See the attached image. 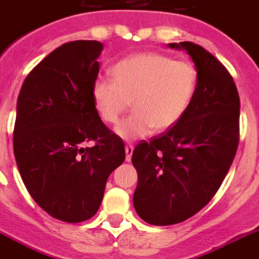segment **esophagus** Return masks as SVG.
<instances>
[{"label":"esophagus","mask_w":259,"mask_h":259,"mask_svg":"<svg viewBox=\"0 0 259 259\" xmlns=\"http://www.w3.org/2000/svg\"><path fill=\"white\" fill-rule=\"evenodd\" d=\"M132 152H134V146H132V144H127V146H125V161H131Z\"/></svg>","instance_id":"esophagus-1"}]
</instances>
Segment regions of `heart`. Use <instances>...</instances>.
<instances>
[{
  "instance_id": "b5f03b06",
  "label": "heart",
  "mask_w": 259,
  "mask_h": 259,
  "mask_svg": "<svg viewBox=\"0 0 259 259\" xmlns=\"http://www.w3.org/2000/svg\"><path fill=\"white\" fill-rule=\"evenodd\" d=\"M112 79L94 82L92 100L108 124L119 123L131 102L134 113L116 127L130 140L167 131L185 116L197 92L198 70L169 55L139 54L113 66Z\"/></svg>"
}]
</instances>
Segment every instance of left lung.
<instances>
[{"mask_svg":"<svg viewBox=\"0 0 259 259\" xmlns=\"http://www.w3.org/2000/svg\"><path fill=\"white\" fill-rule=\"evenodd\" d=\"M169 47L189 54L198 86L185 116L148 142L140 140L132 154L138 171L134 206L154 226L181 223L211 201L239 143L240 101L231 74L198 44Z\"/></svg>","mask_w":259,"mask_h":259,"instance_id":"obj_1","label":"left lung"}]
</instances>
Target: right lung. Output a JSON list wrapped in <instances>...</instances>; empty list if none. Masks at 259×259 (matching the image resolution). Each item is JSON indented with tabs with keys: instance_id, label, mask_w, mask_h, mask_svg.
Wrapping results in <instances>:
<instances>
[{
	"instance_id": "add662e5",
	"label": "right lung",
	"mask_w": 259,
	"mask_h": 259,
	"mask_svg": "<svg viewBox=\"0 0 259 259\" xmlns=\"http://www.w3.org/2000/svg\"><path fill=\"white\" fill-rule=\"evenodd\" d=\"M102 44L65 43L24 81L16 113L13 151L32 198L48 215L79 223L96 215L109 174L125 159L123 140L96 112L92 88ZM94 141L93 148H83Z\"/></svg>"
}]
</instances>
